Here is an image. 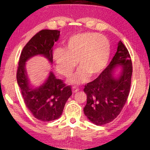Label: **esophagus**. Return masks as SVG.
I'll list each match as a JSON object with an SVG mask.
<instances>
[{
    "instance_id": "obj_1",
    "label": "esophagus",
    "mask_w": 150,
    "mask_h": 150,
    "mask_svg": "<svg viewBox=\"0 0 150 150\" xmlns=\"http://www.w3.org/2000/svg\"><path fill=\"white\" fill-rule=\"evenodd\" d=\"M79 90V89L77 87H76V86H74V87H72V93H76L77 92H78Z\"/></svg>"
}]
</instances>
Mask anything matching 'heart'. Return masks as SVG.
I'll return each mask as SVG.
<instances>
[{
  "mask_svg": "<svg viewBox=\"0 0 150 150\" xmlns=\"http://www.w3.org/2000/svg\"><path fill=\"white\" fill-rule=\"evenodd\" d=\"M110 44L105 36L85 33L72 36L65 44V49L57 48L53 58L57 71L69 76L77 65L80 67L69 79L70 83L79 84L101 74L110 56Z\"/></svg>",
  "mask_w": 150,
  "mask_h": 150,
  "instance_id": "heart-1",
  "label": "heart"
}]
</instances>
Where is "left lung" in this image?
Segmentation results:
<instances>
[{"instance_id": "obj_1", "label": "left lung", "mask_w": 150, "mask_h": 150, "mask_svg": "<svg viewBox=\"0 0 150 150\" xmlns=\"http://www.w3.org/2000/svg\"><path fill=\"white\" fill-rule=\"evenodd\" d=\"M120 67V74L115 76V69ZM132 72L129 53L120 40L110 64L96 79L84 86L87 103L84 112L91 122L104 125L120 115L129 93Z\"/></svg>"}]
</instances>
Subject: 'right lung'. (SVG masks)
I'll use <instances>...</instances> for the list:
<instances>
[{
  "label": "right lung",
  "instance_id": "obj_1",
  "mask_svg": "<svg viewBox=\"0 0 150 150\" xmlns=\"http://www.w3.org/2000/svg\"><path fill=\"white\" fill-rule=\"evenodd\" d=\"M59 35L60 31L57 30L39 31L22 49L17 68V84L25 105L35 118L42 121L55 120L61 116L66 101L72 95L71 87L56 79L51 71L44 84L33 88L27 76L25 62L31 57L41 55L52 64L53 46Z\"/></svg>",
  "mask_w": 150,
  "mask_h": 150
}]
</instances>
